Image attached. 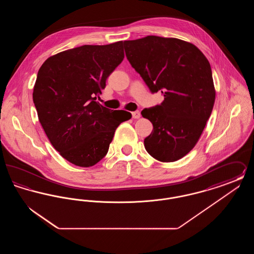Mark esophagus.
Listing matches in <instances>:
<instances>
[{
	"mask_svg": "<svg viewBox=\"0 0 254 254\" xmlns=\"http://www.w3.org/2000/svg\"><path fill=\"white\" fill-rule=\"evenodd\" d=\"M132 117L134 119H139L141 117L140 111H134V112H132Z\"/></svg>",
	"mask_w": 254,
	"mask_h": 254,
	"instance_id": "esophagus-1",
	"label": "esophagus"
}]
</instances>
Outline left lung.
Segmentation results:
<instances>
[{"instance_id": "8db88e82", "label": "left lung", "mask_w": 254, "mask_h": 254, "mask_svg": "<svg viewBox=\"0 0 254 254\" xmlns=\"http://www.w3.org/2000/svg\"><path fill=\"white\" fill-rule=\"evenodd\" d=\"M124 48L150 91L165 97L160 106L141 112L153 125L145 149L160 162H175L197 144L213 109L209 62L193 44L176 38L146 36L125 41Z\"/></svg>"}]
</instances>
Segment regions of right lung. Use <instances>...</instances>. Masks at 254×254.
Segmentation results:
<instances>
[{
  "label": "right lung",
  "mask_w": 254,
  "mask_h": 254,
  "mask_svg": "<svg viewBox=\"0 0 254 254\" xmlns=\"http://www.w3.org/2000/svg\"><path fill=\"white\" fill-rule=\"evenodd\" d=\"M124 58L123 41L85 45L50 56L38 71L33 102L39 121L53 147L75 166L89 168L101 161L118 126L131 118L96 102Z\"/></svg>",
  "instance_id": "add662e5"
}]
</instances>
